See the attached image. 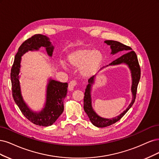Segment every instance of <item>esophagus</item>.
I'll return each mask as SVG.
<instances>
[{"label": "esophagus", "instance_id": "obj_1", "mask_svg": "<svg viewBox=\"0 0 159 159\" xmlns=\"http://www.w3.org/2000/svg\"><path fill=\"white\" fill-rule=\"evenodd\" d=\"M76 85H77V82H76V80L70 81V83H69V90H73V89H74V87L76 86Z\"/></svg>", "mask_w": 159, "mask_h": 159}]
</instances>
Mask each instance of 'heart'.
Segmentation results:
<instances>
[{"instance_id":"obj_1","label":"heart","mask_w":159,"mask_h":159,"mask_svg":"<svg viewBox=\"0 0 159 159\" xmlns=\"http://www.w3.org/2000/svg\"><path fill=\"white\" fill-rule=\"evenodd\" d=\"M70 65L75 68H81V73L86 77L94 75L103 60L102 53L94 49H83L69 55ZM65 68V66H63Z\"/></svg>"}]
</instances>
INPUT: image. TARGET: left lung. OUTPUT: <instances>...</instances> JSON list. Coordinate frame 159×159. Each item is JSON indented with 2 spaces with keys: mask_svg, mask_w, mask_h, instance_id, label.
I'll list each match as a JSON object with an SVG mask.
<instances>
[{
  "mask_svg": "<svg viewBox=\"0 0 159 159\" xmlns=\"http://www.w3.org/2000/svg\"><path fill=\"white\" fill-rule=\"evenodd\" d=\"M108 45H110L111 49V54H115L121 51H125L126 52L125 54L121 55L120 57L112 61L109 65H116L121 63H125L129 66L132 75V86H131V92L133 94V99L131 100V104L128 106L127 108L121 113L120 116L114 117L112 119H105L98 116L94 111L93 110L91 105V98H90V91L92 84L94 83L95 76H92L89 79V84L87 85L86 89L85 90L84 96V110L86 114L88 115L90 121L94 125L98 127H105L107 126L115 124L117 121H119L121 117L124 116L127 111L130 109V107L133 106L135 102L136 94L137 90V86L141 77V69L139 64V61L137 57V55L134 51H131L132 49L129 46L125 45L119 42L113 40H106L104 42Z\"/></svg>",
  "mask_w": 159,
  "mask_h": 159,
  "instance_id": "1",
  "label": "left lung"
}]
</instances>
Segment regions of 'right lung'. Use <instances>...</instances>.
I'll return each instance as SVG.
<instances>
[{
    "instance_id": "add662e5",
    "label": "right lung",
    "mask_w": 159,
    "mask_h": 159,
    "mask_svg": "<svg viewBox=\"0 0 159 159\" xmlns=\"http://www.w3.org/2000/svg\"><path fill=\"white\" fill-rule=\"evenodd\" d=\"M41 47H45L48 54L52 56L53 46L51 44L49 39L45 35L35 34L22 43L15 55L11 69V78L12 97L23 115L35 125L47 127L53 125L63 113V101L67 93L68 84L50 79L47 89L45 106L42 111L36 113L30 110L23 100L18 80L22 55L28 51L38 50Z\"/></svg>"
}]
</instances>
